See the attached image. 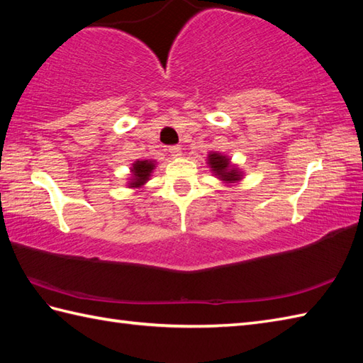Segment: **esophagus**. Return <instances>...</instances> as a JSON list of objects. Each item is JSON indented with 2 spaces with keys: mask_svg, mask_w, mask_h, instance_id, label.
Segmentation results:
<instances>
[{
  "mask_svg": "<svg viewBox=\"0 0 363 363\" xmlns=\"http://www.w3.org/2000/svg\"><path fill=\"white\" fill-rule=\"evenodd\" d=\"M168 152L172 154L173 157H179V156H181V146H179V145H173V146H169V148H168Z\"/></svg>",
  "mask_w": 363,
  "mask_h": 363,
  "instance_id": "esophagus-1",
  "label": "esophagus"
}]
</instances>
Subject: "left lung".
I'll return each instance as SVG.
<instances>
[{
	"instance_id": "left-lung-1",
	"label": "left lung",
	"mask_w": 363,
	"mask_h": 363,
	"mask_svg": "<svg viewBox=\"0 0 363 363\" xmlns=\"http://www.w3.org/2000/svg\"><path fill=\"white\" fill-rule=\"evenodd\" d=\"M209 165L212 172L217 174L223 181H238L240 179V173L235 168H230L229 159L226 156H221L218 152L209 154Z\"/></svg>"
}]
</instances>
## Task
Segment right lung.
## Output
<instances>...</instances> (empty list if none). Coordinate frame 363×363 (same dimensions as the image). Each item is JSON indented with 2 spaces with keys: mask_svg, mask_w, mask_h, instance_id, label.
I'll return each instance as SVG.
<instances>
[{
  "mask_svg": "<svg viewBox=\"0 0 363 363\" xmlns=\"http://www.w3.org/2000/svg\"><path fill=\"white\" fill-rule=\"evenodd\" d=\"M154 164L148 160H137L133 165V173H134V179L130 181V186L133 187H140L143 184L148 181V177L152 172Z\"/></svg>",
  "mask_w": 363,
  "mask_h": 363,
  "instance_id": "1",
  "label": "right lung"
}]
</instances>
